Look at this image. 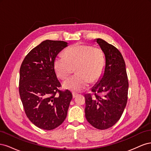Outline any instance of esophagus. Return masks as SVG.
<instances>
[{
    "label": "esophagus",
    "mask_w": 151,
    "mask_h": 151,
    "mask_svg": "<svg viewBox=\"0 0 151 151\" xmlns=\"http://www.w3.org/2000/svg\"><path fill=\"white\" fill-rule=\"evenodd\" d=\"M77 96V93H72V97H73V98H75Z\"/></svg>",
    "instance_id": "esophagus-1"
}]
</instances>
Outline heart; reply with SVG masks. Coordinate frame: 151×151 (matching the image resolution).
<instances>
[{
	"label": "heart",
	"mask_w": 151,
	"mask_h": 151,
	"mask_svg": "<svg viewBox=\"0 0 151 151\" xmlns=\"http://www.w3.org/2000/svg\"><path fill=\"white\" fill-rule=\"evenodd\" d=\"M65 56H58L54 60V69L61 79H67L76 68L77 74L66 80L65 88L75 92L85 89L91 83H95L102 77L106 60L99 47L90 45L76 43L67 47Z\"/></svg>",
	"instance_id": "heart-1"
}]
</instances>
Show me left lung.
<instances>
[{
  "label": "left lung",
  "mask_w": 151,
  "mask_h": 151,
  "mask_svg": "<svg viewBox=\"0 0 151 151\" xmlns=\"http://www.w3.org/2000/svg\"><path fill=\"white\" fill-rule=\"evenodd\" d=\"M105 56L104 74L91 89L94 96L85 94V116L90 124L99 130L113 126L120 120L128 99L129 81L124 59L113 45L98 38Z\"/></svg>",
  "instance_id": "8db88e82"
}]
</instances>
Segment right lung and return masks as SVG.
<instances>
[{
	"instance_id": "1",
	"label": "right lung",
	"mask_w": 151,
	"mask_h": 151,
	"mask_svg": "<svg viewBox=\"0 0 151 151\" xmlns=\"http://www.w3.org/2000/svg\"><path fill=\"white\" fill-rule=\"evenodd\" d=\"M67 47L63 41L47 40L32 49L22 62L19 92L26 115L40 129L51 130L65 120L72 94L60 91L54 69L58 53Z\"/></svg>"
}]
</instances>
